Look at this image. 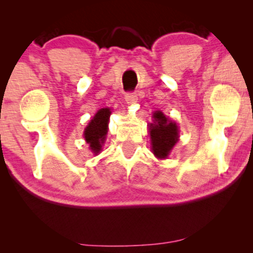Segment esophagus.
Segmentation results:
<instances>
[{
	"label": "esophagus",
	"mask_w": 253,
	"mask_h": 253,
	"mask_svg": "<svg viewBox=\"0 0 253 253\" xmlns=\"http://www.w3.org/2000/svg\"><path fill=\"white\" fill-rule=\"evenodd\" d=\"M125 100L128 104H134L136 101H138V95L135 92H127L126 96H125Z\"/></svg>",
	"instance_id": "1"
}]
</instances>
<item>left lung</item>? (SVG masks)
Wrapping results in <instances>:
<instances>
[{
	"label": "left lung",
	"instance_id": "1",
	"mask_svg": "<svg viewBox=\"0 0 253 253\" xmlns=\"http://www.w3.org/2000/svg\"><path fill=\"white\" fill-rule=\"evenodd\" d=\"M153 119L155 124H151L150 126L153 155L161 159L167 158L178 140V128L177 125L165 118L162 112H156Z\"/></svg>",
	"mask_w": 253,
	"mask_h": 253
}]
</instances>
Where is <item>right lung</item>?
<instances>
[{"label": "right lung", "mask_w": 253, "mask_h": 253, "mask_svg": "<svg viewBox=\"0 0 253 253\" xmlns=\"http://www.w3.org/2000/svg\"><path fill=\"white\" fill-rule=\"evenodd\" d=\"M109 117V108L100 109L84 130V138L89 144L90 149L94 151V153H97L102 147L104 138L108 132Z\"/></svg>", "instance_id": "1"}]
</instances>
